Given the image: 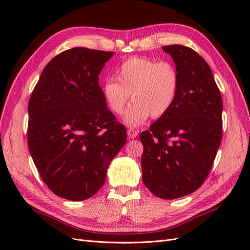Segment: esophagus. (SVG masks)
Segmentation results:
<instances>
[{
  "label": "esophagus",
  "mask_w": 250,
  "mask_h": 250,
  "mask_svg": "<svg viewBox=\"0 0 250 250\" xmlns=\"http://www.w3.org/2000/svg\"><path fill=\"white\" fill-rule=\"evenodd\" d=\"M127 135H128V138H129V139H134V138H137L138 131L133 129V128H129V129L127 130Z\"/></svg>",
  "instance_id": "34e87169"
}]
</instances>
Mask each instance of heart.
Listing matches in <instances>:
<instances>
[{
    "instance_id": "b5f03b06",
    "label": "heart",
    "mask_w": 250,
    "mask_h": 250,
    "mask_svg": "<svg viewBox=\"0 0 250 250\" xmlns=\"http://www.w3.org/2000/svg\"><path fill=\"white\" fill-rule=\"evenodd\" d=\"M116 80H106L102 92L109 108L121 115L130 95L133 103L125 112L124 123L130 127L144 124L151 116H165L176 102L179 75L168 62L147 57H131L121 64Z\"/></svg>"
}]
</instances>
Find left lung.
I'll use <instances>...</instances> for the list:
<instances>
[{"label": "left lung", "instance_id": "8db88e82", "mask_svg": "<svg viewBox=\"0 0 250 250\" xmlns=\"http://www.w3.org/2000/svg\"><path fill=\"white\" fill-rule=\"evenodd\" d=\"M179 75L176 102L141 133L143 183L163 199H176L201 187L222 138V97L210 67L197 52L165 46Z\"/></svg>", "mask_w": 250, "mask_h": 250}]
</instances>
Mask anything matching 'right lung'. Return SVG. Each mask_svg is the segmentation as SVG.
<instances>
[{"mask_svg": "<svg viewBox=\"0 0 250 250\" xmlns=\"http://www.w3.org/2000/svg\"><path fill=\"white\" fill-rule=\"evenodd\" d=\"M113 52L73 48L44 66L28 105V147L44 184L81 201L104 185L127 140L106 106L99 74Z\"/></svg>", "mask_w": 250, "mask_h": 250, "instance_id": "obj_1", "label": "right lung"}]
</instances>
